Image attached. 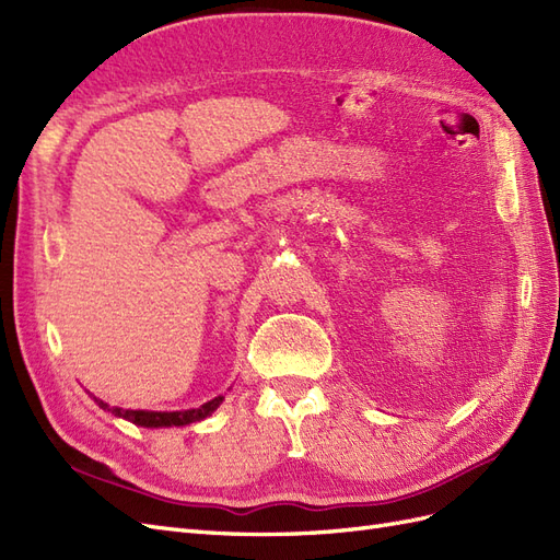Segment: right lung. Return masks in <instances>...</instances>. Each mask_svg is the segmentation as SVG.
Returning <instances> with one entry per match:
<instances>
[{"label":"right lung","mask_w":560,"mask_h":560,"mask_svg":"<svg viewBox=\"0 0 560 560\" xmlns=\"http://www.w3.org/2000/svg\"><path fill=\"white\" fill-rule=\"evenodd\" d=\"M224 397H214L208 404L198 406V409H189V411H126V409H118V406H109L103 399H95L100 404V409H105L118 418H126L135 425H142V428H171V425H189V422L202 420L208 418L219 404H222Z\"/></svg>","instance_id":"1"}]
</instances>
